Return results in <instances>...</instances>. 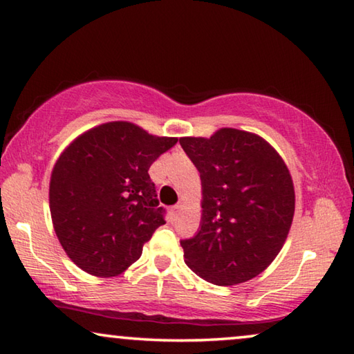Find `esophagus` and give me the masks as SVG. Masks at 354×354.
I'll use <instances>...</instances> for the list:
<instances>
[{"label": "esophagus", "instance_id": "esophagus-1", "mask_svg": "<svg viewBox=\"0 0 354 354\" xmlns=\"http://www.w3.org/2000/svg\"><path fill=\"white\" fill-rule=\"evenodd\" d=\"M181 207H183L181 203H178V205H175V206L171 207V212H173V214H178V212H179V209H181Z\"/></svg>", "mask_w": 354, "mask_h": 354}]
</instances>
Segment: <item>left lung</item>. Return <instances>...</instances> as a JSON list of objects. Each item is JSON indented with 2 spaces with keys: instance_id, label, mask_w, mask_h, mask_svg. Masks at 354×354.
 I'll list each match as a JSON object with an SVG mask.
<instances>
[{
  "instance_id": "obj_1",
  "label": "left lung",
  "mask_w": 354,
  "mask_h": 354,
  "mask_svg": "<svg viewBox=\"0 0 354 354\" xmlns=\"http://www.w3.org/2000/svg\"><path fill=\"white\" fill-rule=\"evenodd\" d=\"M179 143L203 187L200 230L181 241L185 263L217 286L257 277L283 248L295 211L284 160L262 137L232 128Z\"/></svg>"
}]
</instances>
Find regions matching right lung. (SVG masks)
Instances as JSON below:
<instances>
[{"label":"right lung","instance_id":"obj_1","mask_svg":"<svg viewBox=\"0 0 354 354\" xmlns=\"http://www.w3.org/2000/svg\"><path fill=\"white\" fill-rule=\"evenodd\" d=\"M176 142L133 123L111 122L77 137L57 159L50 181L53 226L84 272L120 274L165 223L148 170Z\"/></svg>","mask_w":354,"mask_h":354}]
</instances>
